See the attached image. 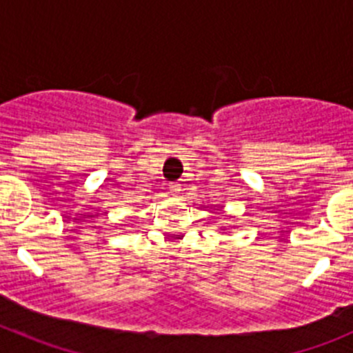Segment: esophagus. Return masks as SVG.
Segmentation results:
<instances>
[{
	"label": "esophagus",
	"mask_w": 353,
	"mask_h": 353,
	"mask_svg": "<svg viewBox=\"0 0 353 353\" xmlns=\"http://www.w3.org/2000/svg\"><path fill=\"white\" fill-rule=\"evenodd\" d=\"M168 189H170V192H171V194H179V192L182 191V187H180V183H179V182H173V183H170V187H168Z\"/></svg>",
	"instance_id": "34e87169"
}]
</instances>
